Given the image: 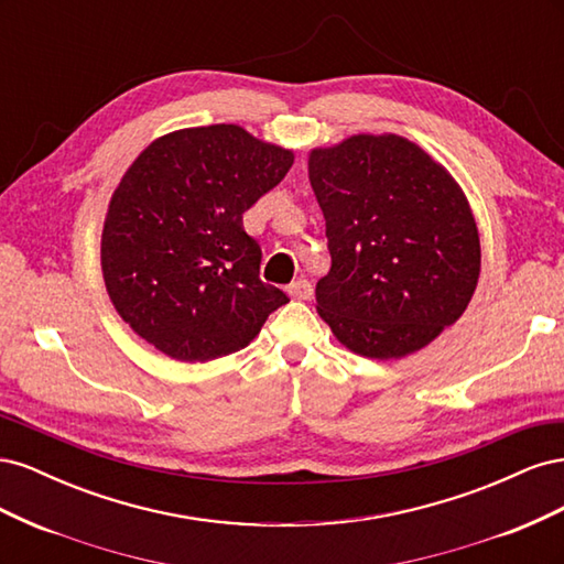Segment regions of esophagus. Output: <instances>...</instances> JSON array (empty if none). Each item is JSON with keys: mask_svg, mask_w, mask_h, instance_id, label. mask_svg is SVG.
Segmentation results:
<instances>
[{"mask_svg": "<svg viewBox=\"0 0 564 564\" xmlns=\"http://www.w3.org/2000/svg\"><path fill=\"white\" fill-rule=\"evenodd\" d=\"M286 292L292 299H311L313 296V284L308 280H294L286 286Z\"/></svg>", "mask_w": 564, "mask_h": 564, "instance_id": "obj_1", "label": "esophagus"}]
</instances>
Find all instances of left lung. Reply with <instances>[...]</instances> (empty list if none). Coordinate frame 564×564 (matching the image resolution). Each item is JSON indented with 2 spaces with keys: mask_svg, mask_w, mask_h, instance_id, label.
I'll list each match as a JSON object with an SVG mask.
<instances>
[{
  "mask_svg": "<svg viewBox=\"0 0 564 564\" xmlns=\"http://www.w3.org/2000/svg\"><path fill=\"white\" fill-rule=\"evenodd\" d=\"M332 268L317 313L340 346L402 360L466 313L480 278V232L464 187L419 143L355 133L308 152Z\"/></svg>",
  "mask_w": 564,
  "mask_h": 564,
  "instance_id": "left-lung-1",
  "label": "left lung"
}]
</instances>
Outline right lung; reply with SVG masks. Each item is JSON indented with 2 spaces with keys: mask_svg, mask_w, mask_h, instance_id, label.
Listing matches in <instances>:
<instances>
[{
  "mask_svg": "<svg viewBox=\"0 0 564 564\" xmlns=\"http://www.w3.org/2000/svg\"><path fill=\"white\" fill-rule=\"evenodd\" d=\"M294 164V150L237 124L164 133L117 183L100 268L117 315L178 362L247 348L289 303L259 278L261 247L242 214Z\"/></svg>",
  "mask_w": 564,
  "mask_h": 564,
  "instance_id": "1",
  "label": "right lung"
}]
</instances>
